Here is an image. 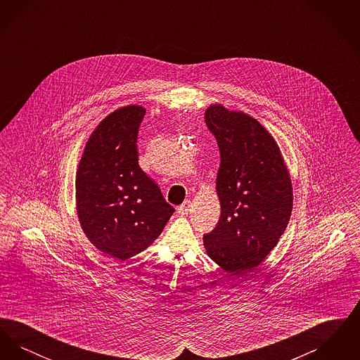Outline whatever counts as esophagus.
Listing matches in <instances>:
<instances>
[{"label":"esophagus","mask_w":360,"mask_h":360,"mask_svg":"<svg viewBox=\"0 0 360 360\" xmlns=\"http://www.w3.org/2000/svg\"><path fill=\"white\" fill-rule=\"evenodd\" d=\"M188 210H190V200H186L182 205L178 206V213L179 214H188Z\"/></svg>","instance_id":"1"}]
</instances>
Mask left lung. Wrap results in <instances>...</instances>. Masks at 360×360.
<instances>
[{
    "mask_svg": "<svg viewBox=\"0 0 360 360\" xmlns=\"http://www.w3.org/2000/svg\"><path fill=\"white\" fill-rule=\"evenodd\" d=\"M205 122L220 151V220L204 235L207 255L243 276L270 254L292 206L289 172L273 136L255 119L212 105Z\"/></svg>",
    "mask_w": 360,
    "mask_h": 360,
    "instance_id": "left-lung-1",
    "label": "left lung"
}]
</instances>
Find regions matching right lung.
I'll return each instance as SVG.
<instances>
[{
	"instance_id": "add662e5",
	"label": "right lung",
	"mask_w": 360,
	"mask_h": 360,
	"mask_svg": "<svg viewBox=\"0 0 360 360\" xmlns=\"http://www.w3.org/2000/svg\"><path fill=\"white\" fill-rule=\"evenodd\" d=\"M141 106L109 115L89 137L75 179L78 217L100 251L125 260L146 250L174 213L154 181L139 166Z\"/></svg>"
}]
</instances>
